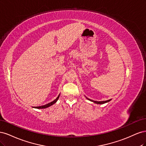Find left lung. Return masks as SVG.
I'll use <instances>...</instances> for the list:
<instances>
[{
    "instance_id": "left-lung-1",
    "label": "left lung",
    "mask_w": 146,
    "mask_h": 146,
    "mask_svg": "<svg viewBox=\"0 0 146 146\" xmlns=\"http://www.w3.org/2000/svg\"><path fill=\"white\" fill-rule=\"evenodd\" d=\"M86 98L88 100H90V101L92 102H94V103L97 104H105V103H107V102H110V100H111V99H110V100H105V101H99H99H94V100H91V99H90L87 98L86 97Z\"/></svg>"
}]
</instances>
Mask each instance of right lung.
Wrapping results in <instances>:
<instances>
[{
  "label": "right lung",
  "instance_id": "obj_1",
  "mask_svg": "<svg viewBox=\"0 0 146 146\" xmlns=\"http://www.w3.org/2000/svg\"><path fill=\"white\" fill-rule=\"evenodd\" d=\"M60 94L58 95V97H57L56 99H55L54 101L51 102H50V103H48V104H46V105H42V106H39V107H33V108H38V109H44V108H46L49 107H50L51 105H54V104H55V103L56 102L57 100H58V99H59V98H60Z\"/></svg>",
  "mask_w": 146,
  "mask_h": 146
}]
</instances>
